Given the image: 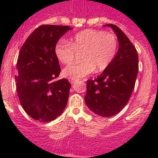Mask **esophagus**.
<instances>
[{
  "label": "esophagus",
  "instance_id": "obj_1",
  "mask_svg": "<svg viewBox=\"0 0 158 158\" xmlns=\"http://www.w3.org/2000/svg\"><path fill=\"white\" fill-rule=\"evenodd\" d=\"M77 79H69V81H70V83H71V84H74V83L76 82V81H77Z\"/></svg>",
  "mask_w": 158,
  "mask_h": 158
}]
</instances>
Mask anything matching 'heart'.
I'll list each match as a JSON object with an SVG mask.
<instances>
[{"label":"heart","mask_w":158,"mask_h":158,"mask_svg":"<svg viewBox=\"0 0 158 158\" xmlns=\"http://www.w3.org/2000/svg\"><path fill=\"white\" fill-rule=\"evenodd\" d=\"M118 41L110 32L87 30L79 32L71 41L59 40L56 44L57 59L64 64H69L81 53V61L70 64L63 70V75L68 79H79L94 71L106 70L113 61L117 52Z\"/></svg>","instance_id":"b5f03b06"}]
</instances>
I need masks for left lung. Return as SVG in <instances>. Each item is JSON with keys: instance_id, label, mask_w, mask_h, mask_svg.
<instances>
[{"instance_id": "8db88e82", "label": "left lung", "mask_w": 158, "mask_h": 158, "mask_svg": "<svg viewBox=\"0 0 158 158\" xmlns=\"http://www.w3.org/2000/svg\"><path fill=\"white\" fill-rule=\"evenodd\" d=\"M111 27L117 35L119 49L113 61L94 80L87 81L85 103L90 110L102 117L119 113L128 103L138 73V55L129 39L119 27Z\"/></svg>"}]
</instances>
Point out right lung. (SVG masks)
<instances>
[{
	"label": "right lung",
	"mask_w": 158,
	"mask_h": 158,
	"mask_svg": "<svg viewBox=\"0 0 158 158\" xmlns=\"http://www.w3.org/2000/svg\"><path fill=\"white\" fill-rule=\"evenodd\" d=\"M70 30L68 26L41 25L27 38L19 52L18 96L27 114L40 122L56 119L68 103L71 85L67 79L55 81L61 72L55 47Z\"/></svg>",
	"instance_id": "1"
}]
</instances>
